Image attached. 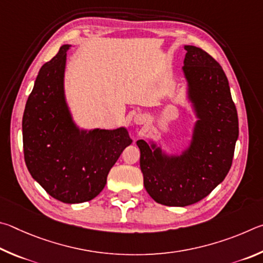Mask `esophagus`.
I'll use <instances>...</instances> for the list:
<instances>
[{"mask_svg": "<svg viewBox=\"0 0 263 263\" xmlns=\"http://www.w3.org/2000/svg\"><path fill=\"white\" fill-rule=\"evenodd\" d=\"M135 122H136V123H139V124L143 123V122H144V118H143V117H141V115H140V117H139V115H137V117L135 118Z\"/></svg>", "mask_w": 263, "mask_h": 263, "instance_id": "1", "label": "esophagus"}]
</instances>
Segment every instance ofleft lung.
<instances>
[{
  "instance_id": "8db88e82",
  "label": "left lung",
  "mask_w": 263,
  "mask_h": 263,
  "mask_svg": "<svg viewBox=\"0 0 263 263\" xmlns=\"http://www.w3.org/2000/svg\"><path fill=\"white\" fill-rule=\"evenodd\" d=\"M183 73L197 120L191 145L180 156L163 154L139 140L144 187L157 203L194 204L209 195L229 173L239 135L238 114L220 64L203 49L185 46Z\"/></svg>"
}]
</instances>
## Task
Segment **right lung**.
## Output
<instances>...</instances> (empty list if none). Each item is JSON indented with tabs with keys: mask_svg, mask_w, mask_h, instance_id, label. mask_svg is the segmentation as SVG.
Returning <instances> with one entry per match:
<instances>
[{
	"mask_svg": "<svg viewBox=\"0 0 263 263\" xmlns=\"http://www.w3.org/2000/svg\"><path fill=\"white\" fill-rule=\"evenodd\" d=\"M39 70L23 115L24 159L32 178L63 203L90 201L104 190L109 170L132 139L126 128L81 130L72 121L63 89L67 52Z\"/></svg>",
	"mask_w": 263,
	"mask_h": 263,
	"instance_id": "add662e5",
	"label": "right lung"
}]
</instances>
